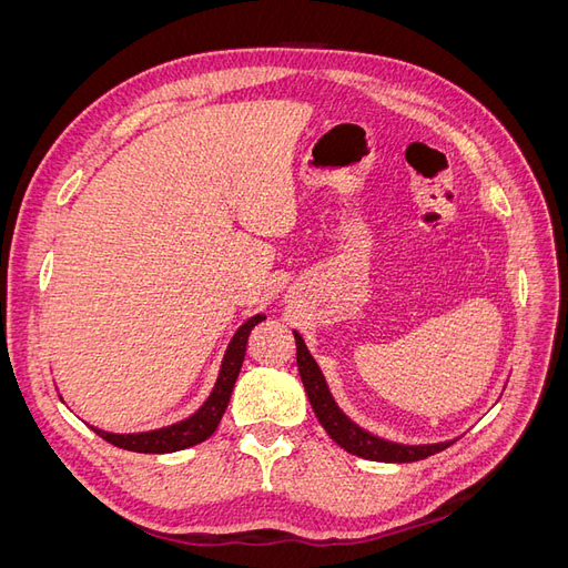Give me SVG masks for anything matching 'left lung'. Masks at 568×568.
Instances as JSON below:
<instances>
[{
  "instance_id": "left-lung-1",
  "label": "left lung",
  "mask_w": 568,
  "mask_h": 568,
  "mask_svg": "<svg viewBox=\"0 0 568 568\" xmlns=\"http://www.w3.org/2000/svg\"><path fill=\"white\" fill-rule=\"evenodd\" d=\"M296 336V359H298V372L307 393V400H311L315 415L320 424L324 426V432L329 434L343 450H348L351 455L374 459V462H417L428 455H436L440 450L448 448V443H432V445H400V443H390L379 436H372L365 428H359L355 422H351L338 405L334 403L329 388H326L324 376L315 363V357L307 351L305 341L301 338L298 332Z\"/></svg>"
}]
</instances>
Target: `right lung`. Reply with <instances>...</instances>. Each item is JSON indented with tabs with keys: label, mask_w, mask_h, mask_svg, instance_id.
Segmentation results:
<instances>
[{
	"label": "right lung",
	"mask_w": 568,
	"mask_h": 568,
	"mask_svg": "<svg viewBox=\"0 0 568 568\" xmlns=\"http://www.w3.org/2000/svg\"><path fill=\"white\" fill-rule=\"evenodd\" d=\"M263 320H265V315H255L239 326V332L232 336L230 346L225 351V357H222V367H220L217 382L213 386V393L209 395V400H205L194 412L192 417H186L178 424L156 428V432H144V434H109V432H101V428H94V426L92 428L101 438L115 445V448L132 450V453H156V455L192 448V445L213 436L222 415H225V409H227L239 369H242V365H244L248 334L253 326L261 324Z\"/></svg>",
	"instance_id": "obj_1"
}]
</instances>
